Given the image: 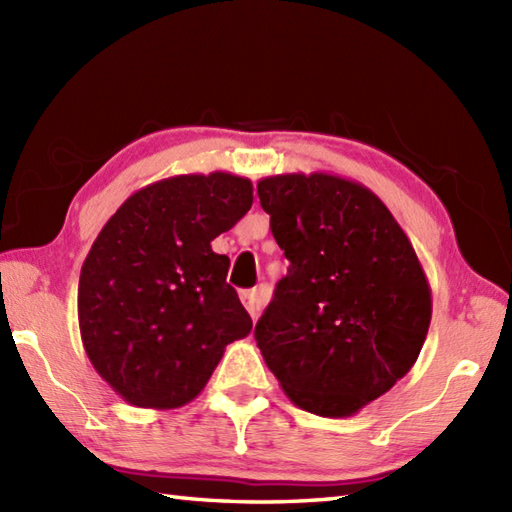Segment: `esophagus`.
Here are the masks:
<instances>
[{"instance_id": "obj_1", "label": "esophagus", "mask_w": 512, "mask_h": 512, "mask_svg": "<svg viewBox=\"0 0 512 512\" xmlns=\"http://www.w3.org/2000/svg\"><path fill=\"white\" fill-rule=\"evenodd\" d=\"M239 299H242L244 308L248 310L250 317L255 319L257 312H259V297H257V292H255V290H242V292H239Z\"/></svg>"}]
</instances>
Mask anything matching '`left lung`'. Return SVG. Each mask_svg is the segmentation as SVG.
Masks as SVG:
<instances>
[{
    "mask_svg": "<svg viewBox=\"0 0 512 512\" xmlns=\"http://www.w3.org/2000/svg\"><path fill=\"white\" fill-rule=\"evenodd\" d=\"M290 262L255 325L284 394L303 411L347 418L416 363L431 288L409 237L374 191L332 173L257 182Z\"/></svg>",
    "mask_w": 512,
    "mask_h": 512,
    "instance_id": "left-lung-1",
    "label": "left lung"
}]
</instances>
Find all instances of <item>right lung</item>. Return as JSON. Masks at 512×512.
I'll return each instance as SVG.
<instances>
[{
    "label": "right lung",
    "mask_w": 512,
    "mask_h": 512,
    "mask_svg": "<svg viewBox=\"0 0 512 512\" xmlns=\"http://www.w3.org/2000/svg\"><path fill=\"white\" fill-rule=\"evenodd\" d=\"M250 204L248 178L173 176L129 195L94 239L79 279L81 341L129 405H187L226 345L253 330L226 284L228 257L211 248Z\"/></svg>",
    "instance_id": "obj_1"
}]
</instances>
